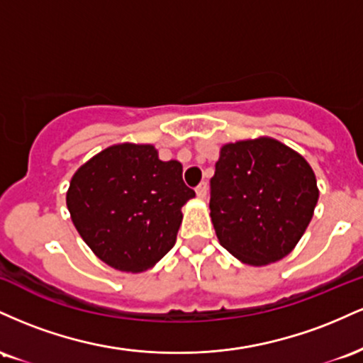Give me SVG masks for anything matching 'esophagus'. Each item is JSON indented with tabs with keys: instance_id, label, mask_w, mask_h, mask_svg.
I'll return each instance as SVG.
<instances>
[{
	"instance_id": "34e87169",
	"label": "esophagus",
	"mask_w": 363,
	"mask_h": 363,
	"mask_svg": "<svg viewBox=\"0 0 363 363\" xmlns=\"http://www.w3.org/2000/svg\"><path fill=\"white\" fill-rule=\"evenodd\" d=\"M206 194H208V184L206 182H199L198 187H196V196L201 199H205Z\"/></svg>"
}]
</instances>
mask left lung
<instances>
[{"label": "left lung", "instance_id": "obj_1", "mask_svg": "<svg viewBox=\"0 0 363 363\" xmlns=\"http://www.w3.org/2000/svg\"><path fill=\"white\" fill-rule=\"evenodd\" d=\"M306 158L272 138L228 143L210 181V210L220 244L245 264L280 261L297 245L318 205Z\"/></svg>", "mask_w": 363, "mask_h": 363}]
</instances>
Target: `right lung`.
<instances>
[{
	"instance_id": "add662e5",
	"label": "right lung",
	"mask_w": 363,
	"mask_h": 363,
	"mask_svg": "<svg viewBox=\"0 0 363 363\" xmlns=\"http://www.w3.org/2000/svg\"><path fill=\"white\" fill-rule=\"evenodd\" d=\"M194 198L177 160L162 162L152 145L106 148L77 170L66 205L78 234L119 272L152 268L176 244L181 208Z\"/></svg>"
}]
</instances>
